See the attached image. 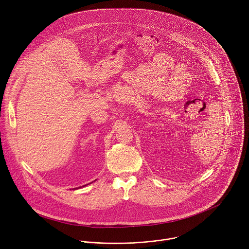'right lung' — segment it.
Returning a JSON list of instances; mask_svg holds the SVG:
<instances>
[{
  "mask_svg": "<svg viewBox=\"0 0 249 249\" xmlns=\"http://www.w3.org/2000/svg\"><path fill=\"white\" fill-rule=\"evenodd\" d=\"M95 181H96V180H95ZM90 184H91V183H90ZM84 186H86V185H84ZM84 186H82V187H84ZM79 188H80V187H79ZM75 189H76V188H75ZM77 189H78V188H77Z\"/></svg>",
  "mask_w": 249,
  "mask_h": 249,
  "instance_id": "right-lung-1",
  "label": "right lung"
}]
</instances>
